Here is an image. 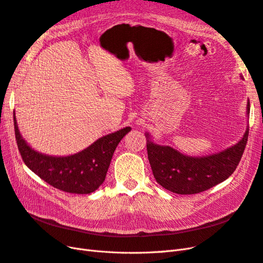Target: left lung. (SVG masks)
<instances>
[{"label":"left lung","instance_id":"obj_1","mask_svg":"<svg viewBox=\"0 0 263 263\" xmlns=\"http://www.w3.org/2000/svg\"><path fill=\"white\" fill-rule=\"evenodd\" d=\"M250 112V102L247 106ZM249 127L241 140L219 154L208 157H189L169 146L147 141L148 160L156 181L177 194L204 192L229 178L239 164L248 141Z\"/></svg>","mask_w":263,"mask_h":263}]
</instances>
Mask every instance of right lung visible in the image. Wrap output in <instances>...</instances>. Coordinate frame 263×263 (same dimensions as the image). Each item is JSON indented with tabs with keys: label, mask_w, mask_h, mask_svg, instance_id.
I'll list each match as a JSON object with an SVG mask.
<instances>
[{
	"label": "right lung",
	"mask_w": 263,
	"mask_h": 263,
	"mask_svg": "<svg viewBox=\"0 0 263 263\" xmlns=\"http://www.w3.org/2000/svg\"><path fill=\"white\" fill-rule=\"evenodd\" d=\"M14 130L24 163L39 178L63 192L89 194L104 182L118 142L130 127L106 135L81 153L68 157H50L31 149L21 136L15 113Z\"/></svg>",
	"instance_id": "1"
}]
</instances>
